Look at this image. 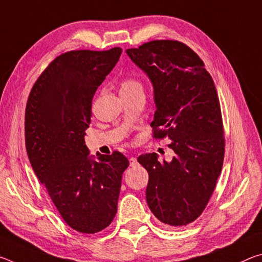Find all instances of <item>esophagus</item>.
<instances>
[{"label":"esophagus","mask_w":262,"mask_h":262,"mask_svg":"<svg viewBox=\"0 0 262 262\" xmlns=\"http://www.w3.org/2000/svg\"><path fill=\"white\" fill-rule=\"evenodd\" d=\"M129 164H130V166H135L137 164V159L135 157H130L129 158Z\"/></svg>","instance_id":"34e87169"}]
</instances>
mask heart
I'll return each instance as SVG.
<instances>
[{"label": "heart", "instance_id": "1", "mask_svg": "<svg viewBox=\"0 0 262 262\" xmlns=\"http://www.w3.org/2000/svg\"><path fill=\"white\" fill-rule=\"evenodd\" d=\"M141 86V84L139 81H136L135 78L133 77H126L122 79V82L120 84V91H127V90H132V89Z\"/></svg>", "mask_w": 262, "mask_h": 262}]
</instances>
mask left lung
Here are the masks:
<instances>
[{
  "mask_svg": "<svg viewBox=\"0 0 262 262\" xmlns=\"http://www.w3.org/2000/svg\"><path fill=\"white\" fill-rule=\"evenodd\" d=\"M126 53L148 75L156 104L152 136L168 137L170 163L157 154L137 158L148 171L147 202L164 224L183 227L205 210L223 166L224 129L214 81L192 48L152 40Z\"/></svg>",
  "mask_w": 262,
  "mask_h": 262,
  "instance_id": "obj_1",
  "label": "left lung"
}]
</instances>
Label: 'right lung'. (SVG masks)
Masks as SVG:
<instances>
[{"mask_svg":"<svg viewBox=\"0 0 262 262\" xmlns=\"http://www.w3.org/2000/svg\"><path fill=\"white\" fill-rule=\"evenodd\" d=\"M120 47L70 51L55 57L35 81L25 108V145L35 176L70 228L99 232L118 210L126 156H89L84 141L92 98L117 64Z\"/></svg>","mask_w":262,"mask_h":262,"instance_id":"obj_1","label":"right lung"}]
</instances>
